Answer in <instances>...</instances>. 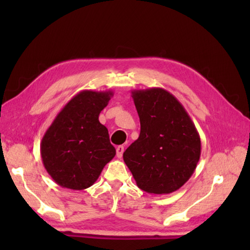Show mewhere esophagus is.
Masks as SVG:
<instances>
[{"instance_id":"obj_1","label":"esophagus","mask_w":250,"mask_h":250,"mask_svg":"<svg viewBox=\"0 0 250 250\" xmlns=\"http://www.w3.org/2000/svg\"><path fill=\"white\" fill-rule=\"evenodd\" d=\"M117 156L119 159H121L122 158V154H124V151H125V147L122 146H117Z\"/></svg>"}]
</instances>
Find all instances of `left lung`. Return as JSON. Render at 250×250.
I'll use <instances>...</instances> for the list:
<instances>
[{
    "label": "left lung",
    "mask_w": 250,
    "mask_h": 250,
    "mask_svg": "<svg viewBox=\"0 0 250 250\" xmlns=\"http://www.w3.org/2000/svg\"><path fill=\"white\" fill-rule=\"evenodd\" d=\"M141 131L124 153L138 188L150 194H170L195 171L201 138L188 111L163 88L131 91Z\"/></svg>",
    "instance_id": "obj_1"
}]
</instances>
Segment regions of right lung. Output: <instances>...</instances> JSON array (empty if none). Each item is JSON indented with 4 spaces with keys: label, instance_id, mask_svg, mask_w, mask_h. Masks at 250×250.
I'll return each mask as SVG.
<instances>
[{
    "label": "right lung",
    "instance_id": "right-lung-1",
    "mask_svg": "<svg viewBox=\"0 0 250 250\" xmlns=\"http://www.w3.org/2000/svg\"><path fill=\"white\" fill-rule=\"evenodd\" d=\"M113 91L83 90L55 117L41 142L45 170L55 183L82 191L98 180L104 166L116 155L108 129L99 122Z\"/></svg>",
    "mask_w": 250,
    "mask_h": 250
}]
</instances>
